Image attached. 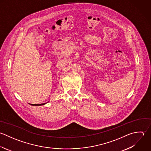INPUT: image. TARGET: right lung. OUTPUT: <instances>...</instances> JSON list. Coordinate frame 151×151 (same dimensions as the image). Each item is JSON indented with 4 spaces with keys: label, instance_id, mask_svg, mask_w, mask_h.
I'll return each instance as SVG.
<instances>
[{
    "label": "right lung",
    "instance_id": "obj_1",
    "mask_svg": "<svg viewBox=\"0 0 151 151\" xmlns=\"http://www.w3.org/2000/svg\"><path fill=\"white\" fill-rule=\"evenodd\" d=\"M46 104V103H45ZM45 104H30L31 105H33V106H40V105H45Z\"/></svg>",
    "mask_w": 151,
    "mask_h": 151
}]
</instances>
